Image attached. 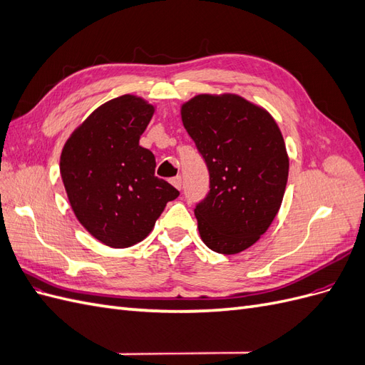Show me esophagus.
<instances>
[{
	"label": "esophagus",
	"mask_w": 365,
	"mask_h": 365,
	"mask_svg": "<svg viewBox=\"0 0 365 365\" xmlns=\"http://www.w3.org/2000/svg\"><path fill=\"white\" fill-rule=\"evenodd\" d=\"M170 184H172L173 187H176V189H181V184H182L181 175H176V176H173V178H170Z\"/></svg>",
	"instance_id": "34e87169"
}]
</instances>
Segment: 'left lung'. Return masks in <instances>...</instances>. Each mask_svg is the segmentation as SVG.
I'll list each match as a JSON object with an SVG mask.
<instances>
[{"label": "left lung", "mask_w": 365, "mask_h": 365, "mask_svg": "<svg viewBox=\"0 0 365 365\" xmlns=\"http://www.w3.org/2000/svg\"><path fill=\"white\" fill-rule=\"evenodd\" d=\"M185 130L210 173L195 216L204 244L237 254L256 244L283 201L289 158L268 111L236 94H200L181 106Z\"/></svg>", "instance_id": "1"}]
</instances>
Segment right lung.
Wrapping results in <instances>:
<instances>
[{
	"mask_svg": "<svg viewBox=\"0 0 365 365\" xmlns=\"http://www.w3.org/2000/svg\"><path fill=\"white\" fill-rule=\"evenodd\" d=\"M155 108L125 94L88 117L65 143L61 176L77 220L102 244L128 248L145 239L180 192L155 176L140 146Z\"/></svg>",
	"mask_w": 365,
	"mask_h": 365,
	"instance_id": "right-lung-1",
	"label": "right lung"
}]
</instances>
